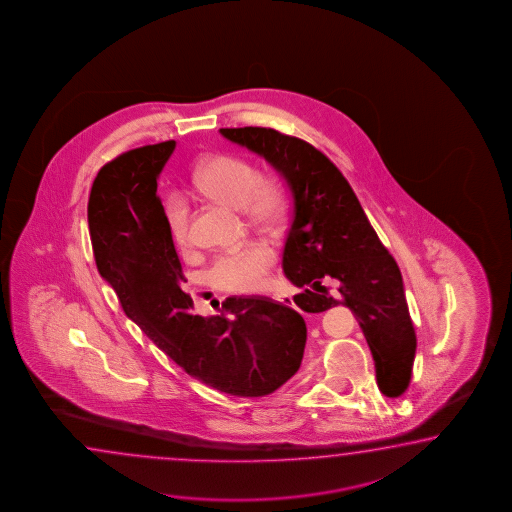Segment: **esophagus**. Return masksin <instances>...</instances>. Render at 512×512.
Segmentation results:
<instances>
[{
	"instance_id": "1",
	"label": "esophagus",
	"mask_w": 512,
	"mask_h": 512,
	"mask_svg": "<svg viewBox=\"0 0 512 512\" xmlns=\"http://www.w3.org/2000/svg\"><path fill=\"white\" fill-rule=\"evenodd\" d=\"M272 298H274L276 301H280V303H283V305H287V307H292V309L296 307V305H294V301H292V298H287V296H272Z\"/></svg>"
}]
</instances>
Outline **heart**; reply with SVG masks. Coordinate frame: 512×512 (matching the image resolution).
<instances>
[{
  "label": "heart",
  "instance_id": "b5f03b06",
  "mask_svg": "<svg viewBox=\"0 0 512 512\" xmlns=\"http://www.w3.org/2000/svg\"><path fill=\"white\" fill-rule=\"evenodd\" d=\"M192 185L201 196L229 205L254 221L274 223L285 212V192L280 181L258 174L251 161L232 154H216L201 161L192 174ZM163 218L176 247L191 243V209L181 196H169L163 203ZM276 260V252L265 241H252L238 251L221 254L212 261L209 280L214 287L231 292L261 289Z\"/></svg>",
  "mask_w": 512,
  "mask_h": 512
}]
</instances>
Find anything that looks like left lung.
I'll return each mask as SVG.
<instances>
[{
	"label": "left lung",
	"instance_id": "8db88e82",
	"mask_svg": "<svg viewBox=\"0 0 512 512\" xmlns=\"http://www.w3.org/2000/svg\"><path fill=\"white\" fill-rule=\"evenodd\" d=\"M260 154L287 181L292 218L283 272L305 312L349 307L374 358L380 391L398 398L411 381L416 332L400 267L381 243L340 169L311 143L265 127L220 129Z\"/></svg>",
	"mask_w": 512,
	"mask_h": 512
}]
</instances>
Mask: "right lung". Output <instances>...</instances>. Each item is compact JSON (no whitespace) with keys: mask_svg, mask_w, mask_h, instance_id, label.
I'll use <instances>...</instances> for the list:
<instances>
[{"mask_svg":"<svg viewBox=\"0 0 512 512\" xmlns=\"http://www.w3.org/2000/svg\"><path fill=\"white\" fill-rule=\"evenodd\" d=\"M174 147V140L145 145L101 167L87 207L96 267L125 314L189 376L241 398L271 394L300 369L307 325L263 296L227 298L223 309L234 320L192 314L156 194Z\"/></svg>","mask_w":512,"mask_h":512,"instance_id":"1","label":"right lung"}]
</instances>
